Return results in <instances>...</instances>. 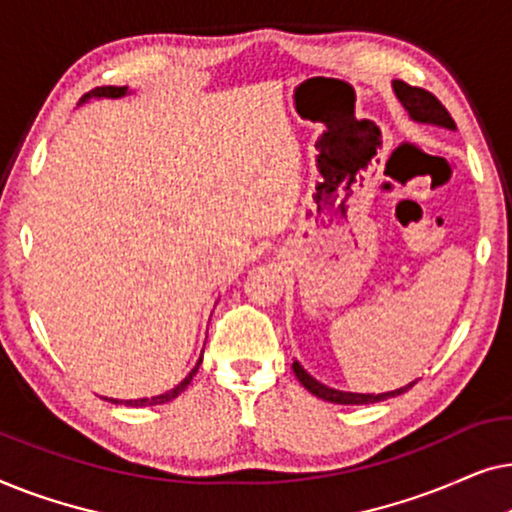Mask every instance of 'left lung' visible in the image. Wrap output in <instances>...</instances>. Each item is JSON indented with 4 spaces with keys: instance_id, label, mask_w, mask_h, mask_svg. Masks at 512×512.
Returning a JSON list of instances; mask_svg holds the SVG:
<instances>
[{
    "instance_id": "8db88e82",
    "label": "left lung",
    "mask_w": 512,
    "mask_h": 512,
    "mask_svg": "<svg viewBox=\"0 0 512 512\" xmlns=\"http://www.w3.org/2000/svg\"><path fill=\"white\" fill-rule=\"evenodd\" d=\"M391 88H394L398 102L403 104V109L408 111V116L415 123L438 125V128H445V130H457L452 116L447 114V109L438 102L436 95L429 93V90L408 86L405 81H391ZM291 368H293V373H296L298 382L303 384L310 394H314L317 398H324V401H328V403H338V405H368V403L387 401V398H391V396L405 394V391L415 387V382H417L415 380V382L405 384V387L394 389V391H384V394H354V391H340V389L326 387V384H321L319 380H314V377L307 373V370L300 366L298 361H293Z\"/></svg>"
}]
</instances>
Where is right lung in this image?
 <instances>
[{
  "label": "right lung",
  "instance_id": "right-lung-1",
  "mask_svg": "<svg viewBox=\"0 0 512 512\" xmlns=\"http://www.w3.org/2000/svg\"><path fill=\"white\" fill-rule=\"evenodd\" d=\"M128 93H130L128 86H123V88L102 86V88H95V90H90V93L83 95L79 104H86L88 100H100V97H111V100H118V97H125ZM200 363H202V356L198 359V363H195V368L191 370V373H188V375L184 377V380H181V382L177 384V387L170 389V391H165V394H158V396H151V398H135V401H118V398H104V401L125 403V405H130V408H146V405H163V403H167V401H172V398H177V396L181 394V391H184V389L188 387V384H191L193 375L198 373Z\"/></svg>",
  "mask_w": 512,
  "mask_h": 512
}]
</instances>
